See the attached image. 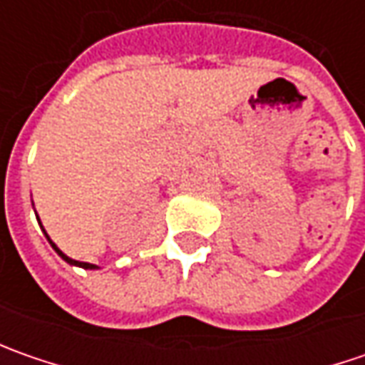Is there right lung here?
Returning a JSON list of instances; mask_svg holds the SVG:
<instances>
[{
    "instance_id": "1",
    "label": "right lung",
    "mask_w": 365,
    "mask_h": 365,
    "mask_svg": "<svg viewBox=\"0 0 365 365\" xmlns=\"http://www.w3.org/2000/svg\"><path fill=\"white\" fill-rule=\"evenodd\" d=\"M44 233H46V232H44ZM46 237H48V235H46ZM48 242H50V237H48ZM50 245H52V247L56 250V254H58V256H61L64 262H68V264H73V266H81V268H85V270H95V268H97L95 264H89V262H77V259L68 258L66 254H63V252H61V250H58V247L54 245V242H50Z\"/></svg>"
}]
</instances>
